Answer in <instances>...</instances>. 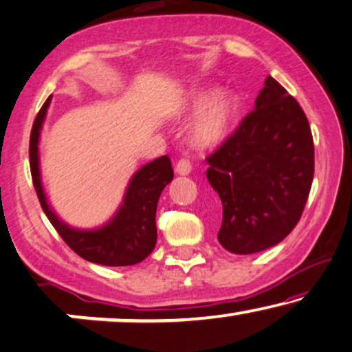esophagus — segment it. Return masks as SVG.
<instances>
[{
	"label": "esophagus",
	"instance_id": "esophagus-1",
	"mask_svg": "<svg viewBox=\"0 0 352 352\" xmlns=\"http://www.w3.org/2000/svg\"><path fill=\"white\" fill-rule=\"evenodd\" d=\"M175 170H177V174H180V175H188V174H190V172H191V162H190V160H186V157H182V160L177 162Z\"/></svg>",
	"mask_w": 352,
	"mask_h": 352
}]
</instances>
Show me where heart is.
Here are the masks:
<instances>
[{"label": "heart", "instance_id": "heart-1", "mask_svg": "<svg viewBox=\"0 0 352 352\" xmlns=\"http://www.w3.org/2000/svg\"><path fill=\"white\" fill-rule=\"evenodd\" d=\"M214 97L215 92L212 91L195 94L190 100V105H188V111L191 115H197L214 100ZM237 113H239V100L234 96L225 94V96L217 98L192 124L190 131V140L192 145L209 148L223 142L234 126Z\"/></svg>", "mask_w": 352, "mask_h": 352}]
</instances>
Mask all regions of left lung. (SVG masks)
I'll return each instance as SVG.
<instances>
[{"label":"left lung","mask_w":352,"mask_h":352,"mask_svg":"<svg viewBox=\"0 0 352 352\" xmlns=\"http://www.w3.org/2000/svg\"><path fill=\"white\" fill-rule=\"evenodd\" d=\"M206 161L228 252L256 254L290 234L313 185L314 142L303 108L274 78L265 79L254 110Z\"/></svg>","instance_id":"8db88e82"}]
</instances>
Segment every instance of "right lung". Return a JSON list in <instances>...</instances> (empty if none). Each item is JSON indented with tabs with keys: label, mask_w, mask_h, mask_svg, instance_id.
I'll return each instance as SVG.
<instances>
[{
	"label": "right lung",
	"mask_w": 352,
	"mask_h": 352,
	"mask_svg": "<svg viewBox=\"0 0 352 352\" xmlns=\"http://www.w3.org/2000/svg\"><path fill=\"white\" fill-rule=\"evenodd\" d=\"M51 97L44 102L34 118L30 133V170L34 191L44 214L58 236L81 258L105 266H131L140 263L156 245V207L162 190L174 178L169 156H161L135 172L129 183L124 201L110 223L94 231L67 226L57 219L44 196L39 177L38 142Z\"/></svg>",
	"instance_id": "right-lung-1"
}]
</instances>
